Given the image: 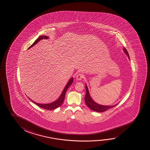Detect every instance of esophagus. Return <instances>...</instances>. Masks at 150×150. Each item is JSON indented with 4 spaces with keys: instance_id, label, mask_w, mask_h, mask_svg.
Instances as JSON below:
<instances>
[{
    "instance_id": "34e87169",
    "label": "esophagus",
    "mask_w": 150,
    "mask_h": 150,
    "mask_svg": "<svg viewBox=\"0 0 150 150\" xmlns=\"http://www.w3.org/2000/svg\"><path fill=\"white\" fill-rule=\"evenodd\" d=\"M84 77V75L82 74H78L76 76V79L78 80H80Z\"/></svg>"
}]
</instances>
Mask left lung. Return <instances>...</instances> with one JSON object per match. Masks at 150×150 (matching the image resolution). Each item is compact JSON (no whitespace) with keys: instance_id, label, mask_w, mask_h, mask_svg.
<instances>
[{"instance_id":"1","label":"left lung","mask_w":150,"mask_h":150,"mask_svg":"<svg viewBox=\"0 0 150 150\" xmlns=\"http://www.w3.org/2000/svg\"><path fill=\"white\" fill-rule=\"evenodd\" d=\"M123 51L126 54L127 57L129 59V55L127 52V50L125 49V47H123ZM86 94L84 98V101L86 105L91 109L93 111L97 112H103L105 111H107V110L111 109L112 108L115 107L117 105H99L96 103H95L94 101L93 100L91 97L89 92H88V86H86Z\"/></svg>"}]
</instances>
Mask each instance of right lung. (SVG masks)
Listing matches in <instances>:
<instances>
[{
  "label": "right lung",
  "instance_id": "obj_1",
  "mask_svg": "<svg viewBox=\"0 0 150 150\" xmlns=\"http://www.w3.org/2000/svg\"><path fill=\"white\" fill-rule=\"evenodd\" d=\"M49 38V37L47 36H44V35H41L40 37H38L35 42L32 45L28 48V49H30L31 47H32L33 46L36 45L37 42H38L40 40H41L43 39H47ZM73 82V78H71L70 79L69 81H68L67 84H66L65 88H64V90L62 92V94L58 98V99L54 101L53 103H47V104H40V103H35L34 101L31 100V99L29 98V99L31 100L33 103H34L35 104L38 105V107H40L42 109H46L48 110H54V109H57V108L60 107L62 103H64V99L65 97V95H66V92L68 90V88H69V86L72 84V83Z\"/></svg>",
  "mask_w": 150,
  "mask_h": 150
}]
</instances>
